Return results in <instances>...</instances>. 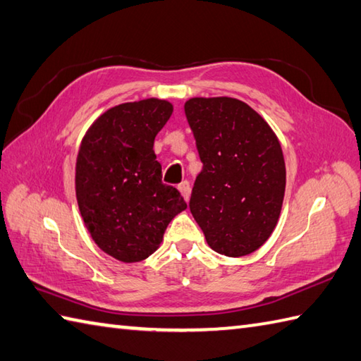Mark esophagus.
Listing matches in <instances>:
<instances>
[{
  "label": "esophagus",
  "instance_id": "34e87169",
  "mask_svg": "<svg viewBox=\"0 0 361 361\" xmlns=\"http://www.w3.org/2000/svg\"><path fill=\"white\" fill-rule=\"evenodd\" d=\"M178 188H179V191L182 193L183 200H185V201L188 202V200H190V191H191L190 182H188V180H182V182L179 183V185H178Z\"/></svg>",
  "mask_w": 361,
  "mask_h": 361
}]
</instances>
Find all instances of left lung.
<instances>
[{
  "mask_svg": "<svg viewBox=\"0 0 361 361\" xmlns=\"http://www.w3.org/2000/svg\"><path fill=\"white\" fill-rule=\"evenodd\" d=\"M185 115L202 170L190 212L209 246L241 257L269 238L285 195L281 143L262 116L235 98H191Z\"/></svg>",
  "mask_w": 361,
  "mask_h": 361,
  "instance_id": "obj_1",
  "label": "left lung"
}]
</instances>
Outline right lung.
Here are the masks:
<instances>
[{"label":"right lung","instance_id":"1","mask_svg":"<svg viewBox=\"0 0 361 361\" xmlns=\"http://www.w3.org/2000/svg\"><path fill=\"white\" fill-rule=\"evenodd\" d=\"M173 114L164 99L115 106L92 124L76 161V197L93 241L124 263L145 260L159 247L166 226L187 209L161 182L154 138Z\"/></svg>","mask_w":361,"mask_h":361}]
</instances>
